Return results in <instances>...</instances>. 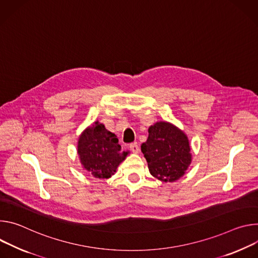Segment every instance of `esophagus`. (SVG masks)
Returning <instances> with one entry per match:
<instances>
[{"label": "esophagus", "instance_id": "34e87169", "mask_svg": "<svg viewBox=\"0 0 258 258\" xmlns=\"http://www.w3.org/2000/svg\"><path fill=\"white\" fill-rule=\"evenodd\" d=\"M130 150H131V152L134 153V154H138L139 151H140L139 146H138L137 144H131V145H130Z\"/></svg>", "mask_w": 258, "mask_h": 258}]
</instances>
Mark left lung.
<instances>
[{"label":"left lung","mask_w":258,"mask_h":258,"mask_svg":"<svg viewBox=\"0 0 258 258\" xmlns=\"http://www.w3.org/2000/svg\"><path fill=\"white\" fill-rule=\"evenodd\" d=\"M150 173L163 182H173L184 175L191 154L187 136L176 126L161 121L149 128V137L141 145Z\"/></svg>","instance_id":"obj_1"}]
</instances>
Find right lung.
I'll return each mask as SVG.
<instances>
[{"mask_svg":"<svg viewBox=\"0 0 258 258\" xmlns=\"http://www.w3.org/2000/svg\"><path fill=\"white\" fill-rule=\"evenodd\" d=\"M78 155L84 169L95 178H109L126 159L119 139L98 121L86 128L79 137Z\"/></svg>","mask_w":258,"mask_h":258,"instance_id":"obj_1","label":"right lung"}]
</instances>
